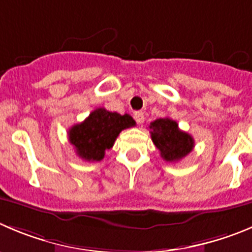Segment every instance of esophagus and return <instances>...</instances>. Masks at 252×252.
Wrapping results in <instances>:
<instances>
[{
    "label": "esophagus",
    "instance_id": "esophagus-1",
    "mask_svg": "<svg viewBox=\"0 0 252 252\" xmlns=\"http://www.w3.org/2000/svg\"><path fill=\"white\" fill-rule=\"evenodd\" d=\"M134 118H135V121H137V123L142 124L143 122H144V113L143 112H135L134 113Z\"/></svg>",
    "mask_w": 252,
    "mask_h": 252
}]
</instances>
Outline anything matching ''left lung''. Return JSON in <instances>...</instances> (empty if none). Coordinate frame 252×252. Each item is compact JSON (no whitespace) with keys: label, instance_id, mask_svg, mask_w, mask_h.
Masks as SVG:
<instances>
[{"label":"left lung","instance_id":"left-lung-1","mask_svg":"<svg viewBox=\"0 0 252 252\" xmlns=\"http://www.w3.org/2000/svg\"><path fill=\"white\" fill-rule=\"evenodd\" d=\"M152 140L165 161H179L194 148L190 134L180 130L178 123L170 118H159L149 126Z\"/></svg>","mask_w":252,"mask_h":252}]
</instances>
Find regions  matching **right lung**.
Masks as SVG:
<instances>
[{
  "instance_id": "1",
  "label": "right lung",
  "mask_w": 252,
  "mask_h": 252,
  "mask_svg": "<svg viewBox=\"0 0 252 252\" xmlns=\"http://www.w3.org/2000/svg\"><path fill=\"white\" fill-rule=\"evenodd\" d=\"M135 126L129 114L109 112L98 108L82 123L73 126L68 131L69 143L76 148L79 158L87 161H100L105 150L110 149L122 130Z\"/></svg>"
}]
</instances>
